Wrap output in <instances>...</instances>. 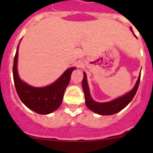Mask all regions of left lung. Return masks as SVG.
<instances>
[{
    "instance_id": "obj_1",
    "label": "left lung",
    "mask_w": 153,
    "mask_h": 153,
    "mask_svg": "<svg viewBox=\"0 0 153 153\" xmlns=\"http://www.w3.org/2000/svg\"><path fill=\"white\" fill-rule=\"evenodd\" d=\"M130 30L132 32H133L132 30V27H130ZM135 36L136 37V36ZM140 76H141V74L139 75V77H138V79L136 81L134 87L130 91L128 92L126 94H124L123 96L118 97L117 99H114V100L109 101V102H99L95 100H93V99L92 98L91 95H90L88 83H87L86 74V73L83 72V81H82V87H83V92H84L86 106L95 113L102 115V116L113 115L121 111L122 109H123L132 101L134 96L136 95V93L138 90V87H139V84H140Z\"/></svg>"
}]
</instances>
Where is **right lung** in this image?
Listing matches in <instances>:
<instances>
[{"label": "right lung", "instance_id": "obj_1", "mask_svg": "<svg viewBox=\"0 0 153 153\" xmlns=\"http://www.w3.org/2000/svg\"><path fill=\"white\" fill-rule=\"evenodd\" d=\"M18 49L19 44L13 60V76L19 98L27 107L36 113L47 115L54 112L61 105L65 90L76 67L67 69L56 81L48 86L34 87L24 82L19 76L17 71Z\"/></svg>", "mask_w": 153, "mask_h": 153}]
</instances>
